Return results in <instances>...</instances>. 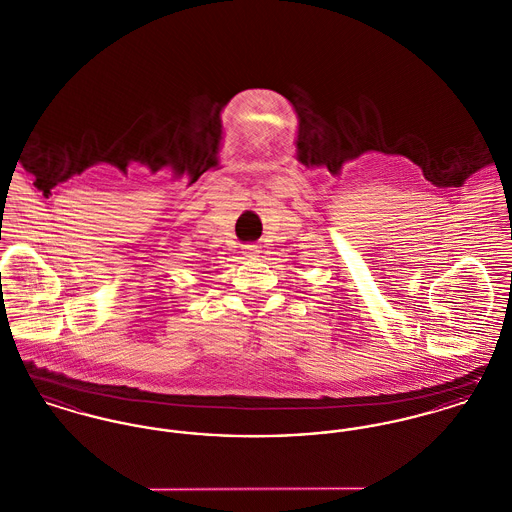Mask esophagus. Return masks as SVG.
Segmentation results:
<instances>
[{
	"label": "esophagus",
	"mask_w": 512,
	"mask_h": 512,
	"mask_svg": "<svg viewBox=\"0 0 512 512\" xmlns=\"http://www.w3.org/2000/svg\"><path fill=\"white\" fill-rule=\"evenodd\" d=\"M257 253H259L257 245H245V247H243V255H245V257H249V259H255V257H257Z\"/></svg>",
	"instance_id": "obj_1"
}]
</instances>
